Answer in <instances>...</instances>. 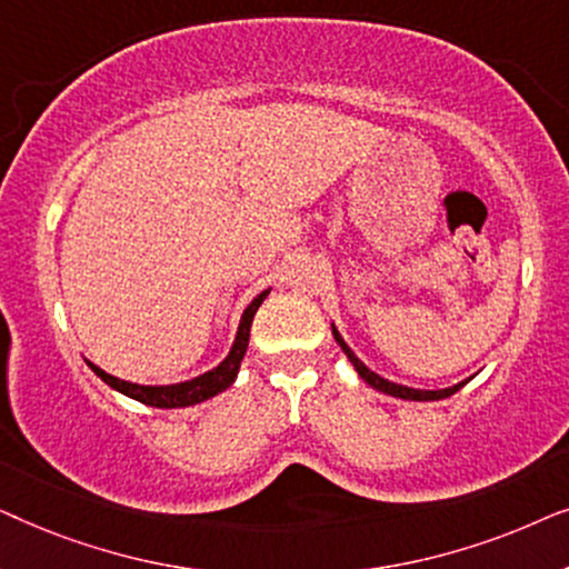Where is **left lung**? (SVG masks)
Returning <instances> with one entry per match:
<instances>
[{
	"mask_svg": "<svg viewBox=\"0 0 569 569\" xmlns=\"http://www.w3.org/2000/svg\"><path fill=\"white\" fill-rule=\"evenodd\" d=\"M331 331H333V339L339 341V347L345 349V355L349 357V362H352L355 370L360 372V378H362L368 386L376 388V391H383V393H388V396H396V399H409V401H438V399H448V396H453V393L458 391V388H463V383H458V386H453V388H442V391H419V388H407V386L391 383V380L380 378V376H376V372H372L370 368H365V362L352 352V349L347 347V341L339 337V331L333 329V326H331Z\"/></svg>",
	"mask_w": 569,
	"mask_h": 569,
	"instance_id": "8db88e82",
	"label": "left lung"
}]
</instances>
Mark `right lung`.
<instances>
[{
  "label": "right lung",
  "mask_w": 569,
  "mask_h": 569,
  "mask_svg": "<svg viewBox=\"0 0 569 569\" xmlns=\"http://www.w3.org/2000/svg\"><path fill=\"white\" fill-rule=\"evenodd\" d=\"M269 290H263L259 298H253L251 306L246 308L243 318H240V326H238V337H236V345H232L230 355L224 357V360L217 365L214 370L204 372V376L193 378V380H186V383H176V386H137V383H129V380H119L113 376H108L106 370H100L98 365H90V370L96 372V376L108 383L116 391L129 396V399L134 401H142L147 407H158V409H181V407H193V403H201L207 399H212V396L222 393L224 388H228L232 380L238 376V368L240 362H243V355L248 349V337H251V323H253V316L259 306L267 298Z\"/></svg>",
  "instance_id": "right-lung-1"
}]
</instances>
